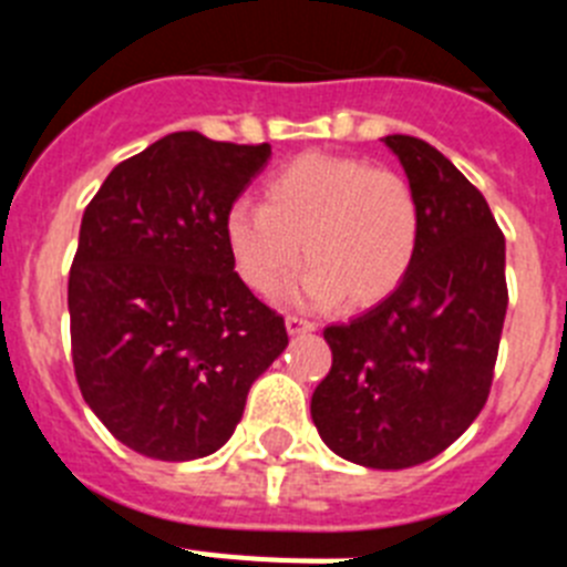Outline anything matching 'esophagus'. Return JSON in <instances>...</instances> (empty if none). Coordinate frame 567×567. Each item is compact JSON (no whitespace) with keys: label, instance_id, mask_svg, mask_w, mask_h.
<instances>
[{"label":"esophagus","instance_id":"1","mask_svg":"<svg viewBox=\"0 0 567 567\" xmlns=\"http://www.w3.org/2000/svg\"><path fill=\"white\" fill-rule=\"evenodd\" d=\"M287 329H289V334L315 332V320L300 318V315H287Z\"/></svg>","mask_w":567,"mask_h":567}]
</instances>
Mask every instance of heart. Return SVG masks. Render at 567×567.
<instances>
[{
	"label": "heart",
	"instance_id": "1",
	"mask_svg": "<svg viewBox=\"0 0 567 567\" xmlns=\"http://www.w3.org/2000/svg\"><path fill=\"white\" fill-rule=\"evenodd\" d=\"M264 204L235 202L224 238L235 272L258 295H278L300 258L312 267L309 303L372 307L405 280L420 247V202L405 175L365 158L303 153L264 182ZM305 249H299V244Z\"/></svg>",
	"mask_w": 567,
	"mask_h": 567
}]
</instances>
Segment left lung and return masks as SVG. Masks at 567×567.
Instances as JSON below:
<instances>
[{
    "instance_id": "obj_1",
    "label": "left lung",
    "mask_w": 567,
    "mask_h": 567,
    "mask_svg": "<svg viewBox=\"0 0 567 567\" xmlns=\"http://www.w3.org/2000/svg\"><path fill=\"white\" fill-rule=\"evenodd\" d=\"M383 142L417 193L420 247L389 298L323 329L332 369L312 420L343 460L409 468L445 452L488 400L508 309L505 235L437 147L400 133Z\"/></svg>"
}]
</instances>
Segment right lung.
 Masks as SVG:
<instances>
[{"label": "right lung", "instance_id": "add662e5", "mask_svg": "<svg viewBox=\"0 0 567 567\" xmlns=\"http://www.w3.org/2000/svg\"><path fill=\"white\" fill-rule=\"evenodd\" d=\"M269 155L169 133L115 164L84 209L68 280L73 372L107 432L144 457L218 452L287 349L284 318L238 278L224 238Z\"/></svg>", "mask_w": 567, "mask_h": 567}]
</instances>
